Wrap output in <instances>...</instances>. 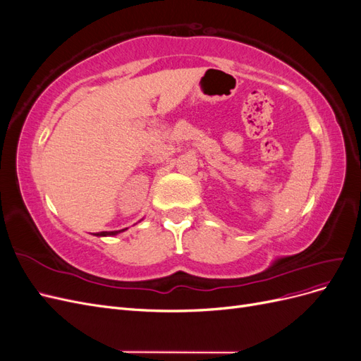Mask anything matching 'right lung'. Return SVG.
Here are the masks:
<instances>
[{
    "label": "right lung",
    "instance_id": "add662e5",
    "mask_svg": "<svg viewBox=\"0 0 361 361\" xmlns=\"http://www.w3.org/2000/svg\"><path fill=\"white\" fill-rule=\"evenodd\" d=\"M123 231H126V228H122V231H116V232H101V233H96V236H111V235H117Z\"/></svg>",
    "mask_w": 361,
    "mask_h": 361
}]
</instances>
